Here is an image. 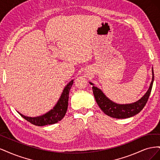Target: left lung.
I'll use <instances>...</instances> for the list:
<instances>
[{"label": "left lung", "instance_id": "1", "mask_svg": "<svg viewBox=\"0 0 160 160\" xmlns=\"http://www.w3.org/2000/svg\"><path fill=\"white\" fill-rule=\"evenodd\" d=\"M154 79V73L152 68V81L147 92L142 98L134 102L129 104H118L111 101L105 95L102 91L97 87L94 86L91 82L89 83L92 85V89L95 98L97 103L103 112L109 117L117 119H125L134 116L141 111L146 105L151 93L153 83Z\"/></svg>", "mask_w": 160, "mask_h": 160}]
</instances>
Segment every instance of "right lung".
Returning a JSON list of instances; mask_svg holds the SVG:
<instances>
[{
	"label": "right lung",
	"mask_w": 160,
	"mask_h": 160,
	"mask_svg": "<svg viewBox=\"0 0 160 160\" xmlns=\"http://www.w3.org/2000/svg\"><path fill=\"white\" fill-rule=\"evenodd\" d=\"M72 83H73V80H71L66 85L55 107L45 114L38 116V117L32 118L23 115L18 111L17 112L28 122L37 126H44V125L57 123L65 117L67 112V108H68L69 93Z\"/></svg>",
	"instance_id": "right-lung-1"
}]
</instances>
